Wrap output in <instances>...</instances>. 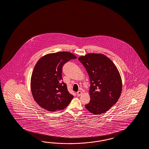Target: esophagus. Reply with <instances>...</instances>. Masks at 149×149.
I'll list each match as a JSON object with an SVG mask.
<instances>
[{
	"instance_id": "1",
	"label": "esophagus",
	"mask_w": 149,
	"mask_h": 149,
	"mask_svg": "<svg viewBox=\"0 0 149 149\" xmlns=\"http://www.w3.org/2000/svg\"><path fill=\"white\" fill-rule=\"evenodd\" d=\"M82 92L81 91H78V92H77V95L78 97H79V96H80L82 94Z\"/></svg>"
}]
</instances>
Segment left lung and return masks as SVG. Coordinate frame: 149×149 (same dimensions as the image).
<instances>
[{
  "label": "left lung",
  "mask_w": 149,
  "mask_h": 149,
  "mask_svg": "<svg viewBox=\"0 0 149 149\" xmlns=\"http://www.w3.org/2000/svg\"><path fill=\"white\" fill-rule=\"evenodd\" d=\"M88 72L91 100L86 109L95 115L107 112L119 99L122 91L120 74L115 64L102 54H88L78 59Z\"/></svg>",
  "instance_id": "1"
}]
</instances>
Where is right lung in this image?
<instances>
[{
	"mask_svg": "<svg viewBox=\"0 0 149 149\" xmlns=\"http://www.w3.org/2000/svg\"><path fill=\"white\" fill-rule=\"evenodd\" d=\"M77 58L70 52L49 54L35 65L31 78L32 95L43 109L56 112L66 108L73 98L62 81V68L69 61Z\"/></svg>",
	"mask_w": 149,
	"mask_h": 149,
	"instance_id": "obj_1",
	"label": "right lung"
}]
</instances>
